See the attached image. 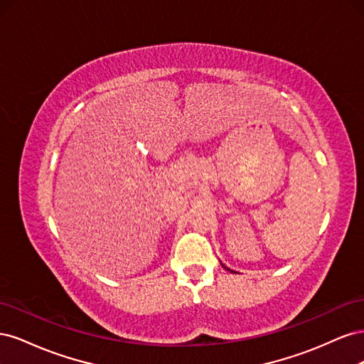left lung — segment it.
<instances>
[{"mask_svg": "<svg viewBox=\"0 0 364 364\" xmlns=\"http://www.w3.org/2000/svg\"><path fill=\"white\" fill-rule=\"evenodd\" d=\"M222 266H223V264H222ZM223 267H225V269H226V270H228V272H232V270H230V269H228V267H226V266H223Z\"/></svg>", "mask_w": 364, "mask_h": 364, "instance_id": "8db88e82", "label": "left lung"}]
</instances>
